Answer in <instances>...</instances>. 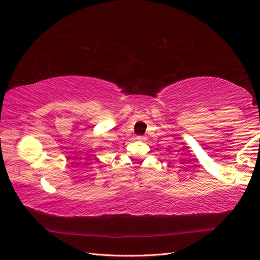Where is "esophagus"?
<instances>
[{
	"label": "esophagus",
	"mask_w": 260,
	"mask_h": 260,
	"mask_svg": "<svg viewBox=\"0 0 260 260\" xmlns=\"http://www.w3.org/2000/svg\"><path fill=\"white\" fill-rule=\"evenodd\" d=\"M137 139L138 141H145L146 137L145 136H137Z\"/></svg>",
	"instance_id": "esophagus-1"
}]
</instances>
